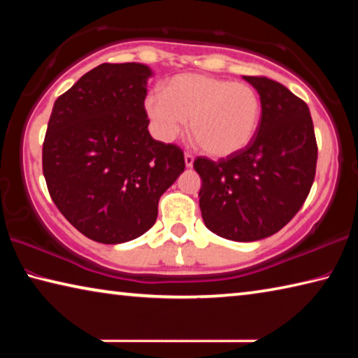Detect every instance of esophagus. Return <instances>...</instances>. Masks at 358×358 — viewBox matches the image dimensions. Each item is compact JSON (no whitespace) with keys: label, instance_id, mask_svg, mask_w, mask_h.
I'll return each instance as SVG.
<instances>
[{"label":"esophagus","instance_id":"1","mask_svg":"<svg viewBox=\"0 0 358 358\" xmlns=\"http://www.w3.org/2000/svg\"><path fill=\"white\" fill-rule=\"evenodd\" d=\"M185 164L186 167H191L194 164V156L191 153H185Z\"/></svg>","mask_w":358,"mask_h":358}]
</instances>
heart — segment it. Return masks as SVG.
Wrapping results in <instances>:
<instances>
[{"instance_id": "heart-1", "label": "heart", "mask_w": 358, "mask_h": 358, "mask_svg": "<svg viewBox=\"0 0 358 358\" xmlns=\"http://www.w3.org/2000/svg\"><path fill=\"white\" fill-rule=\"evenodd\" d=\"M145 110L162 141H172L189 120V136L205 153L226 157L246 148L262 115L251 85L203 74L175 76L164 93H150Z\"/></svg>"}]
</instances>
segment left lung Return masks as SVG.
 Returning <instances> with one entry per match:
<instances>
[{"label":"left lung","instance_id":"1","mask_svg":"<svg viewBox=\"0 0 358 358\" xmlns=\"http://www.w3.org/2000/svg\"><path fill=\"white\" fill-rule=\"evenodd\" d=\"M257 90L262 115L238 153L194 159L205 226L222 238L256 241L299 213L316 177L317 143L306 102L264 76H243Z\"/></svg>","mask_w":358,"mask_h":358}]
</instances>
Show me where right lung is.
Returning a JSON list of instances; mask_svg holds the SVG:
<instances>
[{"mask_svg":"<svg viewBox=\"0 0 358 358\" xmlns=\"http://www.w3.org/2000/svg\"><path fill=\"white\" fill-rule=\"evenodd\" d=\"M148 66L104 63L53 104L42 145L48 194L78 232L117 245L153 227L159 197L185 171L183 150L155 141Z\"/></svg>","mask_w":358,"mask_h":358,"instance_id":"right-lung-1","label":"right lung"}]
</instances>
